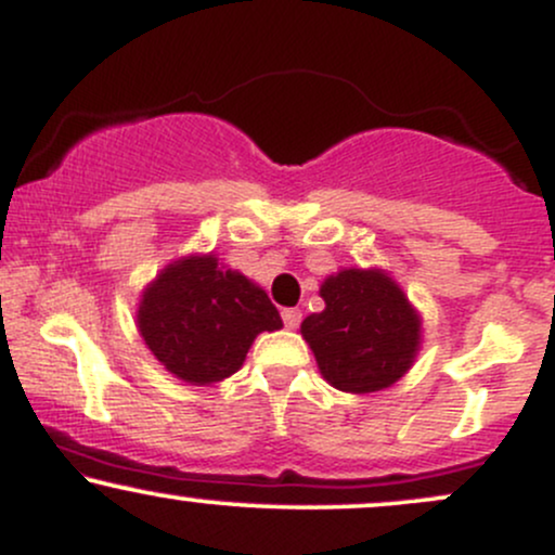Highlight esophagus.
I'll use <instances>...</instances> for the list:
<instances>
[{
  "label": "esophagus",
  "instance_id": "34e87169",
  "mask_svg": "<svg viewBox=\"0 0 555 555\" xmlns=\"http://www.w3.org/2000/svg\"><path fill=\"white\" fill-rule=\"evenodd\" d=\"M282 318H284L286 328H297L299 321H302V313H299L297 308H286V310H282Z\"/></svg>",
  "mask_w": 555,
  "mask_h": 555
}]
</instances>
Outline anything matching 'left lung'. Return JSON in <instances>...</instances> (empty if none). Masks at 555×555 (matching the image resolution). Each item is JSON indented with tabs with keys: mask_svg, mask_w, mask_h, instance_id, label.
Wrapping results in <instances>:
<instances>
[{
	"mask_svg": "<svg viewBox=\"0 0 555 555\" xmlns=\"http://www.w3.org/2000/svg\"><path fill=\"white\" fill-rule=\"evenodd\" d=\"M326 308L299 334L318 371L347 393L384 391L412 367L423 347V318L384 269H341L323 279Z\"/></svg>",
	"mask_w": 555,
	"mask_h": 555,
	"instance_id": "8db88e82",
	"label": "left lung"
}]
</instances>
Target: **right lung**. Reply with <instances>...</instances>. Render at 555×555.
<instances>
[{
  "mask_svg": "<svg viewBox=\"0 0 555 555\" xmlns=\"http://www.w3.org/2000/svg\"><path fill=\"white\" fill-rule=\"evenodd\" d=\"M135 323L164 371L190 386L237 373L256 336L284 326L263 286L214 253L164 266L140 295Z\"/></svg>",
  "mask_w": 555,
  "mask_h": 555,
  "instance_id": "1",
  "label": "right lung"
}]
</instances>
